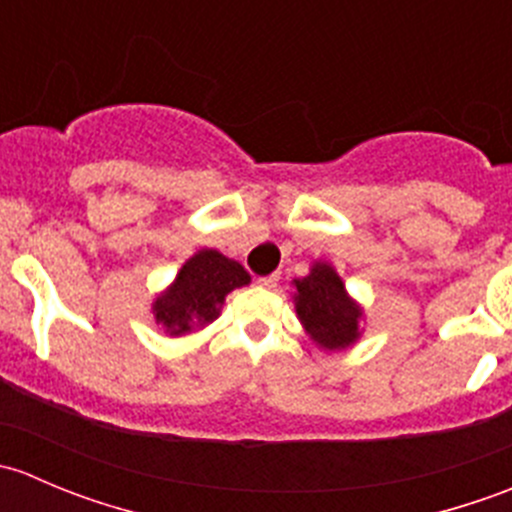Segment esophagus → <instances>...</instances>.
<instances>
[{"instance_id": "obj_1", "label": "esophagus", "mask_w": 512, "mask_h": 512, "mask_svg": "<svg viewBox=\"0 0 512 512\" xmlns=\"http://www.w3.org/2000/svg\"><path fill=\"white\" fill-rule=\"evenodd\" d=\"M277 282H280V272H272V275L260 277V280H257V285L265 287V289H275Z\"/></svg>"}]
</instances>
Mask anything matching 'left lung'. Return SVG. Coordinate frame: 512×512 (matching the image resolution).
Instances as JSON below:
<instances>
[{"mask_svg":"<svg viewBox=\"0 0 512 512\" xmlns=\"http://www.w3.org/2000/svg\"><path fill=\"white\" fill-rule=\"evenodd\" d=\"M294 312L304 332L324 352H342L361 337L364 309L329 262H312L309 275L292 280Z\"/></svg>","mask_w":512,"mask_h":512,"instance_id":"obj_1","label":"left lung"}]
</instances>
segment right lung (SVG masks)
<instances>
[{"label": "right lung", "instance_id": "1", "mask_svg": "<svg viewBox=\"0 0 512 512\" xmlns=\"http://www.w3.org/2000/svg\"><path fill=\"white\" fill-rule=\"evenodd\" d=\"M245 285H250V275L240 262L203 247L183 262L175 280L153 299V317L168 337H183L215 322L227 294Z\"/></svg>", "mask_w": 512, "mask_h": 512}]
</instances>
